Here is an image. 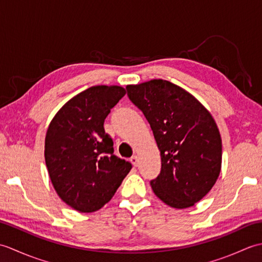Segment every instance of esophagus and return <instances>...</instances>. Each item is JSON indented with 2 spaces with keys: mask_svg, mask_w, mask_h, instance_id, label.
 <instances>
[{
  "mask_svg": "<svg viewBox=\"0 0 262 262\" xmlns=\"http://www.w3.org/2000/svg\"><path fill=\"white\" fill-rule=\"evenodd\" d=\"M130 162L133 163V165H134V166H138V164H140V159H138L137 155H134V157L130 159Z\"/></svg>",
  "mask_w": 262,
  "mask_h": 262,
  "instance_id": "esophagus-1",
  "label": "esophagus"
}]
</instances>
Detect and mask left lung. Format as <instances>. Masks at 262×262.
Masks as SVG:
<instances>
[{
    "instance_id": "obj_1",
    "label": "left lung",
    "mask_w": 262,
    "mask_h": 262,
    "mask_svg": "<svg viewBox=\"0 0 262 262\" xmlns=\"http://www.w3.org/2000/svg\"><path fill=\"white\" fill-rule=\"evenodd\" d=\"M146 117L161 155L153 192L177 209L191 207L214 187L222 168V138L213 116L185 89L165 80L126 86Z\"/></svg>"
}]
</instances>
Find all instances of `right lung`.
I'll return each instance as SVG.
<instances>
[{
  "label": "right lung",
  "mask_w": 262,
  "mask_h": 262,
  "mask_svg": "<svg viewBox=\"0 0 262 262\" xmlns=\"http://www.w3.org/2000/svg\"><path fill=\"white\" fill-rule=\"evenodd\" d=\"M126 90L97 85L70 99L47 128L45 161L55 191L70 207L92 213L110 202L132 164L114 154L104 119Z\"/></svg>",
  "instance_id": "add662e5"
}]
</instances>
